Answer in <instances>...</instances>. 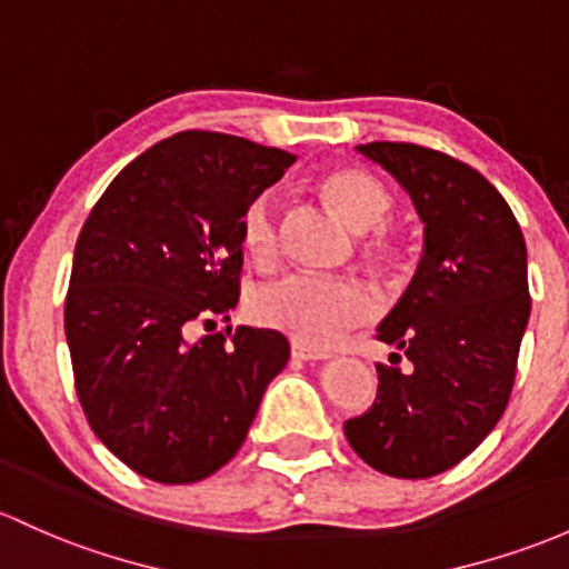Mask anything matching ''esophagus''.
<instances>
[{
  "mask_svg": "<svg viewBox=\"0 0 569 569\" xmlns=\"http://www.w3.org/2000/svg\"><path fill=\"white\" fill-rule=\"evenodd\" d=\"M290 356L296 358V360H322V358H328V352H320V350H309V347H303V345H298V341H292V350H290Z\"/></svg>",
  "mask_w": 569,
  "mask_h": 569,
  "instance_id": "34e87169",
  "label": "esophagus"
}]
</instances>
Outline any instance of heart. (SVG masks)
<instances>
[{
  "mask_svg": "<svg viewBox=\"0 0 569 569\" xmlns=\"http://www.w3.org/2000/svg\"><path fill=\"white\" fill-rule=\"evenodd\" d=\"M322 194L333 211L352 228L363 230L382 222L393 209L388 187L360 168H336L322 179ZM241 243L252 260L266 262L279 249V206L273 192H262L241 213ZM377 249H388V233H377ZM249 311L262 328L287 333L303 347H331L350 328L375 311L369 292L350 279L287 273L258 287L249 298Z\"/></svg>",
  "mask_w": 569,
  "mask_h": 569,
  "instance_id": "b5f03b06",
  "label": "heart"
}]
</instances>
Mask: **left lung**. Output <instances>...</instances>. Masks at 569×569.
<instances>
[{
    "instance_id": "left-lung-1",
    "label": "left lung",
    "mask_w": 569,
    "mask_h": 569,
    "mask_svg": "<svg viewBox=\"0 0 569 569\" xmlns=\"http://www.w3.org/2000/svg\"><path fill=\"white\" fill-rule=\"evenodd\" d=\"M358 151L396 176L426 228L418 271L377 328L412 369L377 363L375 405L345 433L377 472L423 480L472 453L510 401L531 309L527 243L499 189L467 162L390 140Z\"/></svg>"
}]
</instances>
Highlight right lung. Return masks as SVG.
<instances>
[{"mask_svg": "<svg viewBox=\"0 0 569 569\" xmlns=\"http://www.w3.org/2000/svg\"><path fill=\"white\" fill-rule=\"evenodd\" d=\"M292 162L247 138L179 132L127 164L83 222L64 301L78 401L143 478L184 486L224 467L290 358L271 328L187 333L230 320L241 213Z\"/></svg>", "mask_w": 569, "mask_h": 569, "instance_id": "add662e5", "label": "right lung"}]
</instances>
